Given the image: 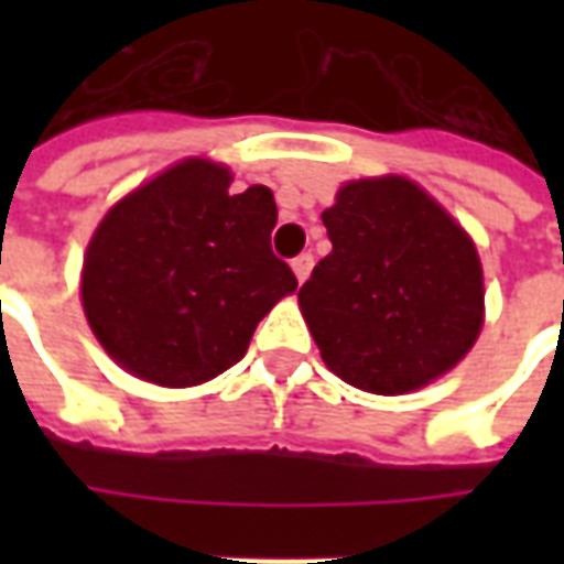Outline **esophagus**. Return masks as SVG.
I'll return each instance as SVG.
<instances>
[{
    "mask_svg": "<svg viewBox=\"0 0 564 564\" xmlns=\"http://www.w3.org/2000/svg\"><path fill=\"white\" fill-rule=\"evenodd\" d=\"M311 269H314V257H311V253H302V257L293 259V274H295V281H299V283L307 281Z\"/></svg>",
    "mask_w": 564,
    "mask_h": 564,
    "instance_id": "1",
    "label": "esophagus"
}]
</instances>
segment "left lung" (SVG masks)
I'll return each mask as SVG.
<instances>
[{"mask_svg": "<svg viewBox=\"0 0 564 564\" xmlns=\"http://www.w3.org/2000/svg\"><path fill=\"white\" fill-rule=\"evenodd\" d=\"M332 253L299 307L332 375L375 395L444 378L484 329V265L474 238L404 174L338 186L323 210Z\"/></svg>", "mask_w": 564, "mask_h": 564, "instance_id": "obj_1", "label": "left lung"}]
</instances>
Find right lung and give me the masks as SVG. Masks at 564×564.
<instances>
[{
    "label": "right lung",
    "instance_id": "add662e5",
    "mask_svg": "<svg viewBox=\"0 0 564 564\" xmlns=\"http://www.w3.org/2000/svg\"><path fill=\"white\" fill-rule=\"evenodd\" d=\"M229 165L186 156L117 198L90 235L80 305L96 341L132 378L208 383L247 354L259 319L295 293L271 253L269 186L229 193Z\"/></svg>",
    "mask_w": 564,
    "mask_h": 564
}]
</instances>
